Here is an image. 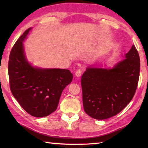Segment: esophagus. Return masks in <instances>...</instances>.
<instances>
[{
	"instance_id": "obj_1",
	"label": "esophagus",
	"mask_w": 148,
	"mask_h": 148,
	"mask_svg": "<svg viewBox=\"0 0 148 148\" xmlns=\"http://www.w3.org/2000/svg\"><path fill=\"white\" fill-rule=\"evenodd\" d=\"M83 73V71L81 69H78V70H77V71L76 72V73H75V74H76V76L77 77H79L81 74H82Z\"/></svg>"
}]
</instances>
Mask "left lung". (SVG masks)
Masks as SVG:
<instances>
[{
    "instance_id": "8db88e82",
    "label": "left lung",
    "mask_w": 148,
    "mask_h": 148,
    "mask_svg": "<svg viewBox=\"0 0 148 148\" xmlns=\"http://www.w3.org/2000/svg\"><path fill=\"white\" fill-rule=\"evenodd\" d=\"M112 69L87 68L81 77L83 108L97 119L120 112L134 97L138 85L140 58L134 45Z\"/></svg>"
}]
</instances>
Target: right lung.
<instances>
[{
  "instance_id": "obj_1",
  "label": "right lung",
  "mask_w": 148,
  "mask_h": 148,
  "mask_svg": "<svg viewBox=\"0 0 148 148\" xmlns=\"http://www.w3.org/2000/svg\"><path fill=\"white\" fill-rule=\"evenodd\" d=\"M30 30L25 31L11 49L9 84L12 94L25 111L40 118L56 111L62 91L71 83L73 74L66 69L34 68L28 63L23 41Z\"/></svg>"
}]
</instances>
